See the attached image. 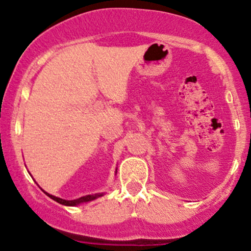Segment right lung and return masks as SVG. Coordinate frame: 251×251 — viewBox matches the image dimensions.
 I'll return each mask as SVG.
<instances>
[{
	"label": "right lung",
	"mask_w": 251,
	"mask_h": 251,
	"mask_svg": "<svg viewBox=\"0 0 251 251\" xmlns=\"http://www.w3.org/2000/svg\"><path fill=\"white\" fill-rule=\"evenodd\" d=\"M45 194L47 195L48 197H50L51 200L56 201L57 203H60V204H63V205H70V206L77 205V204H80V203H86V201H91L96 200V198H98V197H101V196H102V194L87 195V196H83V197H80V198H77V200H73V201H66V200H62V198L55 197V196H53V195H50V194H47V192H45Z\"/></svg>",
	"instance_id": "add662e5"
}]
</instances>
